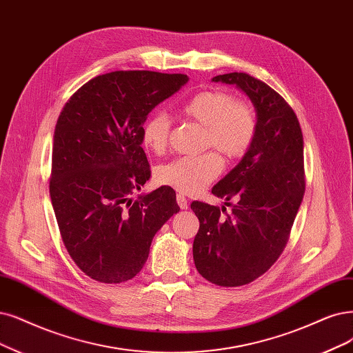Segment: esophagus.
<instances>
[{"mask_svg": "<svg viewBox=\"0 0 353 353\" xmlns=\"http://www.w3.org/2000/svg\"><path fill=\"white\" fill-rule=\"evenodd\" d=\"M177 203L180 206V210H188L189 208V203H188V199L183 196V194H177Z\"/></svg>", "mask_w": 353, "mask_h": 353, "instance_id": "obj_1", "label": "esophagus"}]
</instances>
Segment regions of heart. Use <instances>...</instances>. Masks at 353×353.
I'll return each instance as SVG.
<instances>
[{
  "label": "heart",
  "mask_w": 353,
  "mask_h": 353,
  "mask_svg": "<svg viewBox=\"0 0 353 353\" xmlns=\"http://www.w3.org/2000/svg\"><path fill=\"white\" fill-rule=\"evenodd\" d=\"M181 113L205 126V147L216 148L227 159H241L253 145L257 134L256 113L249 103L236 100L228 91L203 90L183 104ZM168 137V116L164 112L150 116L142 129L143 143L154 152H163ZM223 167L224 161L215 151L185 155L161 165L157 172V181L190 194L201 192L214 181Z\"/></svg>",
  "instance_id": "obj_1"
}]
</instances>
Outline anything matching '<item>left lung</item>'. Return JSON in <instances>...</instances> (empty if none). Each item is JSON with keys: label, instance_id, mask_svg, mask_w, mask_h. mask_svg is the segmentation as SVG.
Segmentation results:
<instances>
[{"label": "left lung", "instance_id": "8db88e82", "mask_svg": "<svg viewBox=\"0 0 353 353\" xmlns=\"http://www.w3.org/2000/svg\"><path fill=\"white\" fill-rule=\"evenodd\" d=\"M212 81L234 84L249 96L257 134L249 152L212 188L232 206L231 212L192 202L199 219L193 260L206 281L241 286L269 270L288 243L305 190L304 139L292 108L266 83L245 72L216 75ZM230 199L238 202L231 205Z\"/></svg>", "mask_w": 353, "mask_h": 353}]
</instances>
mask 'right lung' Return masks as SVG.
<instances>
[{"label": "right lung", "instance_id": "obj_1", "mask_svg": "<svg viewBox=\"0 0 353 353\" xmlns=\"http://www.w3.org/2000/svg\"><path fill=\"white\" fill-rule=\"evenodd\" d=\"M189 81L185 74L114 71L94 77L65 103L52 148L49 193L75 265L103 283L137 276L165 221L180 211L161 186L135 202L150 179L142 125Z\"/></svg>", "mask_w": 353, "mask_h": 353}]
</instances>
